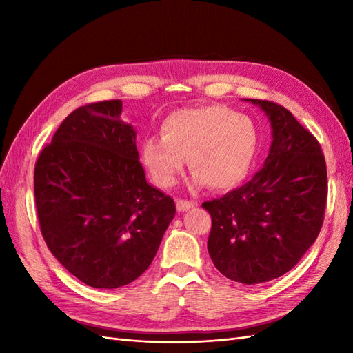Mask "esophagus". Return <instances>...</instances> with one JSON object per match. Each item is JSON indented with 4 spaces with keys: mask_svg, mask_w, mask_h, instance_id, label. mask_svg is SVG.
I'll use <instances>...</instances> for the list:
<instances>
[{
    "mask_svg": "<svg viewBox=\"0 0 353 353\" xmlns=\"http://www.w3.org/2000/svg\"><path fill=\"white\" fill-rule=\"evenodd\" d=\"M197 206V201H190V200H183V199H177V211L179 212H185L188 209Z\"/></svg>",
    "mask_w": 353,
    "mask_h": 353,
    "instance_id": "obj_1",
    "label": "esophagus"
}]
</instances>
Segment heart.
<instances>
[{
  "label": "heart",
  "instance_id": "1",
  "mask_svg": "<svg viewBox=\"0 0 353 353\" xmlns=\"http://www.w3.org/2000/svg\"><path fill=\"white\" fill-rule=\"evenodd\" d=\"M258 144V129L249 117L220 104H208L165 117L161 138L142 142L141 161L161 188H171L177 182L188 159L194 182L223 191L244 181Z\"/></svg>",
  "mask_w": 353,
  "mask_h": 353
}]
</instances>
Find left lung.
Segmentation results:
<instances>
[{
  "mask_svg": "<svg viewBox=\"0 0 353 353\" xmlns=\"http://www.w3.org/2000/svg\"><path fill=\"white\" fill-rule=\"evenodd\" d=\"M247 101L261 106L273 129L264 167L243 186L201 206L212 219L208 250L216 270L230 281L254 285L290 272L317 239L327 172L319 141L288 109Z\"/></svg>",
  "mask_w": 353,
  "mask_h": 353,
  "instance_id": "left-lung-1",
  "label": "left lung"
}]
</instances>
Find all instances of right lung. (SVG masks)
I'll use <instances>...</instances> for the list:
<instances>
[{
	"mask_svg": "<svg viewBox=\"0 0 353 353\" xmlns=\"http://www.w3.org/2000/svg\"><path fill=\"white\" fill-rule=\"evenodd\" d=\"M121 100L63 119L34 165V201L54 258L94 288H119L152 264L174 219V200L145 181L137 132Z\"/></svg>",
	"mask_w": 353,
	"mask_h": 353,
	"instance_id": "add662e5",
	"label": "right lung"
}]
</instances>
